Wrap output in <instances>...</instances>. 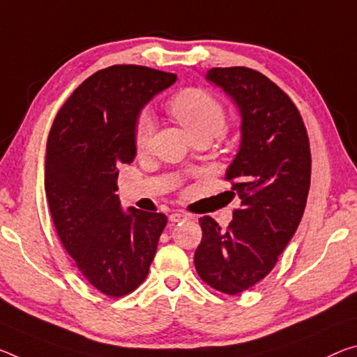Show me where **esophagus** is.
Returning <instances> with one entry per match:
<instances>
[{
  "mask_svg": "<svg viewBox=\"0 0 357 357\" xmlns=\"http://www.w3.org/2000/svg\"><path fill=\"white\" fill-rule=\"evenodd\" d=\"M169 222H184V220H188L189 219V216L188 214H184V213H173V214H169Z\"/></svg>",
  "mask_w": 357,
  "mask_h": 357,
  "instance_id": "34e87169",
  "label": "esophagus"
}]
</instances>
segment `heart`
Wrapping results in <instances>:
<instances>
[{"instance_id":"heart-1","label":"heart","mask_w":357,"mask_h":357,"mask_svg":"<svg viewBox=\"0 0 357 357\" xmlns=\"http://www.w3.org/2000/svg\"><path fill=\"white\" fill-rule=\"evenodd\" d=\"M173 117L188 130L192 138L213 139L224 132L227 116L220 101L203 89L181 90L168 101ZM155 121L151 112H141L135 126V146L139 152L151 148Z\"/></svg>"}]
</instances>
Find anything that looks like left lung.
I'll use <instances>...</instances> for the list:
<instances>
[{"label":"left lung","instance_id":"1","mask_svg":"<svg viewBox=\"0 0 357 357\" xmlns=\"http://www.w3.org/2000/svg\"><path fill=\"white\" fill-rule=\"evenodd\" d=\"M206 81L224 90L241 116V143L225 172L240 209L227 230L200 218L195 251L200 278L224 294L264 280L296 234L307 205L311 154L307 128L292 100L251 68H211Z\"/></svg>","mask_w":357,"mask_h":357}]
</instances>
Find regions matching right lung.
<instances>
[{
    "instance_id": "add662e5",
    "label": "right lung",
    "mask_w": 357,
    "mask_h": 357,
    "mask_svg": "<svg viewBox=\"0 0 357 357\" xmlns=\"http://www.w3.org/2000/svg\"><path fill=\"white\" fill-rule=\"evenodd\" d=\"M176 79L148 66L105 68L73 92L50 128L44 189L56 234L84 278L109 297L146 280L167 225L162 213L123 209L116 190L119 167L137 155L141 109Z\"/></svg>"
}]
</instances>
